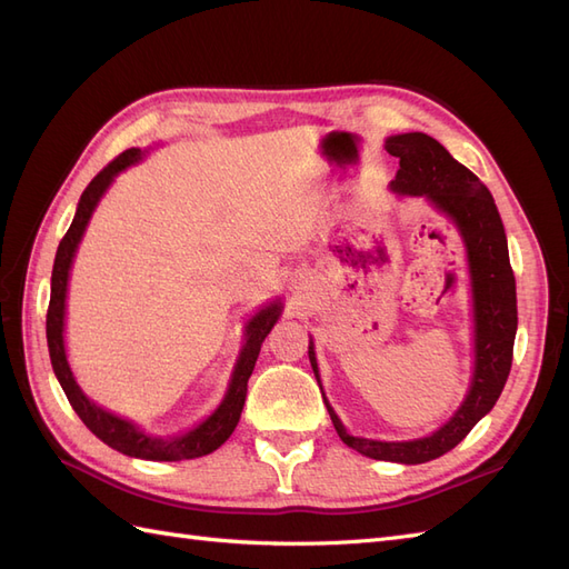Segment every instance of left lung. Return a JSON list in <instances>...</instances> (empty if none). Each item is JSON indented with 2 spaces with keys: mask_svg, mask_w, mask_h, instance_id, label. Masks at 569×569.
<instances>
[{
  "mask_svg": "<svg viewBox=\"0 0 569 569\" xmlns=\"http://www.w3.org/2000/svg\"><path fill=\"white\" fill-rule=\"evenodd\" d=\"M385 149L399 159L389 189L399 197H422L458 230L470 274L472 303V377L458 410L435 432L420 439L382 441L353 437L327 401L320 382L316 343L308 339V358L322 391L339 439L353 451L375 460L420 465L435 460L470 435L501 396L512 366V343L518 332V297L510 268L508 239L493 197L475 173L458 163L435 137L425 132L391 134Z\"/></svg>",
  "mask_w": 569,
  "mask_h": 569,
  "instance_id": "8db88e82",
  "label": "left lung"
}]
</instances>
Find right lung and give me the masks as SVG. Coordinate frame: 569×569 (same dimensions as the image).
<instances>
[{
	"instance_id": "add662e5",
	"label": "right lung",
	"mask_w": 569,
	"mask_h": 569,
	"mask_svg": "<svg viewBox=\"0 0 569 569\" xmlns=\"http://www.w3.org/2000/svg\"><path fill=\"white\" fill-rule=\"evenodd\" d=\"M147 149L132 147L128 151L120 153L118 159H113L101 173L88 184L84 189L78 209L73 216L71 228H68L66 237L61 239V244L57 249L54 258V270H51V297H49V311H47V347H49V358H51V368H54L57 380L66 393L68 403L73 406L78 412V418L88 425L90 432L111 446L113 451L130 456V458H140V460H157V462H178V460H192L209 456L216 449H220L222 443L230 439L234 432V427L239 422V416H242V408L247 401V385L249 377L253 372L256 358L261 353V343L270 335L274 322L280 320L284 303L280 297H274L272 301L263 303L258 311L244 322V341L242 349H239V356L234 360V368L230 372V382L226 393H222L220 403L206 416L201 422L194 427L184 429V432L178 435H153L147 432L137 422L120 418L116 412L107 410L104 406L94 403L88 393L82 391L78 385L76 375L71 370V363H68V353H66V299H68V282H71V270L78 247L84 237V230H88L90 220L97 211L99 201L104 199L109 192V187L116 182V178L128 170L130 166L142 163L147 159Z\"/></svg>"
}]
</instances>
